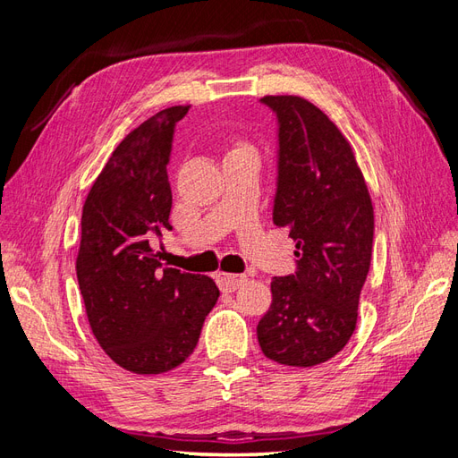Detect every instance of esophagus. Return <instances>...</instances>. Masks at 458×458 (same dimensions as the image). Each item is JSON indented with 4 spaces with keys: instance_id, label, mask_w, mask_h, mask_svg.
<instances>
[{
    "instance_id": "1",
    "label": "esophagus",
    "mask_w": 458,
    "mask_h": 458,
    "mask_svg": "<svg viewBox=\"0 0 458 458\" xmlns=\"http://www.w3.org/2000/svg\"><path fill=\"white\" fill-rule=\"evenodd\" d=\"M217 283L221 286V290H237L239 286H242L246 283V275H233V273H219L217 275Z\"/></svg>"
}]
</instances>
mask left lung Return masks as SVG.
I'll list each match as a JSON object with an SVG mask.
<instances>
[{
    "label": "left lung",
    "instance_id": "left-lung-1",
    "mask_svg": "<svg viewBox=\"0 0 458 458\" xmlns=\"http://www.w3.org/2000/svg\"><path fill=\"white\" fill-rule=\"evenodd\" d=\"M276 114L273 224L296 242V271L271 281V308L258 323L267 359L288 367L328 361L352 338L367 281L374 212L365 177L342 131L296 95L261 99Z\"/></svg>",
    "mask_w": 458,
    "mask_h": 458
}]
</instances>
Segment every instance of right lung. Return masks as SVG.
Listing matches in <instances>:
<instances>
[{
    "label": "right lung",
    "instance_id": "obj_1",
    "mask_svg": "<svg viewBox=\"0 0 458 458\" xmlns=\"http://www.w3.org/2000/svg\"><path fill=\"white\" fill-rule=\"evenodd\" d=\"M187 110L164 108L123 137L81 212L76 275L88 321L105 353L135 374L182 365L219 298L210 276L162 267L148 244L172 229L165 165Z\"/></svg>",
    "mask_w": 458,
    "mask_h": 458
}]
</instances>
